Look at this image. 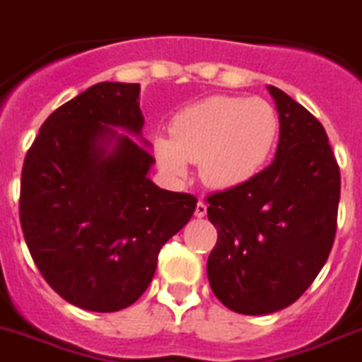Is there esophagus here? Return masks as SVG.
Wrapping results in <instances>:
<instances>
[{"mask_svg":"<svg viewBox=\"0 0 362 362\" xmlns=\"http://www.w3.org/2000/svg\"><path fill=\"white\" fill-rule=\"evenodd\" d=\"M195 216H197V217H204V216H206V204H204V202H202V201L197 202Z\"/></svg>","mask_w":362,"mask_h":362,"instance_id":"1","label":"esophagus"}]
</instances>
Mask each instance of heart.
<instances>
[{"label": "heart", "mask_w": 362, "mask_h": 362, "mask_svg": "<svg viewBox=\"0 0 362 362\" xmlns=\"http://www.w3.org/2000/svg\"><path fill=\"white\" fill-rule=\"evenodd\" d=\"M281 120L267 100L210 96L176 115L171 139L160 137L156 160L167 175L184 176L201 163L208 186L230 189L252 180L277 146Z\"/></svg>", "instance_id": "1"}]
</instances>
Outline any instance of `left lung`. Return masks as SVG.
<instances>
[{
    "label": "left lung",
    "instance_id": "obj_1",
    "mask_svg": "<svg viewBox=\"0 0 362 362\" xmlns=\"http://www.w3.org/2000/svg\"><path fill=\"white\" fill-rule=\"evenodd\" d=\"M281 120L275 158L242 186L208 197L217 243L206 264L211 292L234 313H277L303 296L337 232L340 171L324 126L267 85Z\"/></svg>",
    "mask_w": 362,
    "mask_h": 362
}]
</instances>
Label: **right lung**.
I'll return each mask as SVG.
<instances>
[{"instance_id":"1","label":"right lung","mask_w":362,"mask_h":362,"mask_svg":"<svg viewBox=\"0 0 362 362\" xmlns=\"http://www.w3.org/2000/svg\"><path fill=\"white\" fill-rule=\"evenodd\" d=\"M139 90L89 87L44 120L23 161L20 223L29 252L64 301L93 313H117L143 296L160 249L197 208L193 195L148 178L156 160L141 135Z\"/></svg>"}]
</instances>
